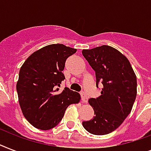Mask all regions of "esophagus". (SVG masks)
<instances>
[{
	"label": "esophagus",
	"mask_w": 151,
	"mask_h": 151,
	"mask_svg": "<svg viewBox=\"0 0 151 151\" xmlns=\"http://www.w3.org/2000/svg\"><path fill=\"white\" fill-rule=\"evenodd\" d=\"M81 100H82L83 103H87L88 101V95L85 93V92H82L81 93Z\"/></svg>",
	"instance_id": "34e87169"
}]
</instances>
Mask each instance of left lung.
<instances>
[{"label": "left lung", "mask_w": 151, "mask_h": 151, "mask_svg": "<svg viewBox=\"0 0 151 151\" xmlns=\"http://www.w3.org/2000/svg\"><path fill=\"white\" fill-rule=\"evenodd\" d=\"M82 54L96 72V87L103 85L100 96L88 100L96 116L82 125L93 135L110 133L131 112L137 93L136 76L129 59L110 46L84 49Z\"/></svg>", "instance_id": "1"}]
</instances>
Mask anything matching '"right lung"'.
Listing matches in <instances>:
<instances>
[{
    "mask_svg": "<svg viewBox=\"0 0 151 151\" xmlns=\"http://www.w3.org/2000/svg\"><path fill=\"white\" fill-rule=\"evenodd\" d=\"M77 52L62 44L47 45L30 55L22 64L16 84L19 103L26 119L41 130L54 128L61 122L66 108L80 102L81 96L65 88L57 92L66 59Z\"/></svg>",
    "mask_w": 151,
    "mask_h": 151,
    "instance_id": "obj_1",
    "label": "right lung"
}]
</instances>
